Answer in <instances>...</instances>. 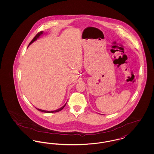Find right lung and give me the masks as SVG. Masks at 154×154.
Masks as SVG:
<instances>
[{
  "label": "right lung",
  "mask_w": 154,
  "mask_h": 154,
  "mask_svg": "<svg viewBox=\"0 0 154 154\" xmlns=\"http://www.w3.org/2000/svg\"><path fill=\"white\" fill-rule=\"evenodd\" d=\"M44 33V32L43 31H42V32H39L38 33H37L36 35V36L34 38H33V39L31 41V42L29 44V45H28V47L29 46L30 44H32V43H33L34 42H35V41H36L37 40L38 38H40V37ZM66 103H65V104L64 105V106H63L62 107H60V108H59L58 109H57V110H54V111H47V110H42V109H37L36 107H35L36 109L37 110H38V111H42V112H46V113H52V112H58V111H61V110H62L64 107H65V106H66Z\"/></svg>",
  "instance_id": "add662e5"
}]
</instances>
